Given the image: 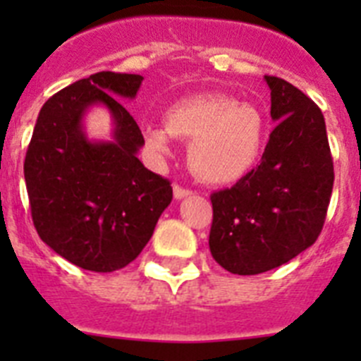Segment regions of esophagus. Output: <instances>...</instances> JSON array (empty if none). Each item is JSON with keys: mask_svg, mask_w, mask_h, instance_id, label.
Masks as SVG:
<instances>
[{"mask_svg": "<svg viewBox=\"0 0 361 361\" xmlns=\"http://www.w3.org/2000/svg\"><path fill=\"white\" fill-rule=\"evenodd\" d=\"M188 195H191L190 190H184V188H180V186H177V184H175V186H173V197H175V199L180 200V199H184V197H188Z\"/></svg>", "mask_w": 361, "mask_h": 361, "instance_id": "34e87169", "label": "esophagus"}]
</instances>
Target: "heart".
I'll use <instances>...</instances> for the list:
<instances>
[{"mask_svg":"<svg viewBox=\"0 0 361 361\" xmlns=\"http://www.w3.org/2000/svg\"><path fill=\"white\" fill-rule=\"evenodd\" d=\"M171 137L191 141V171L208 184H233L244 178L260 159L266 119L255 104L237 103L220 94L184 97L166 111V128L149 124L145 145L153 157L171 155Z\"/></svg>","mask_w":361,"mask_h":361,"instance_id":"b5f03b06","label":"heart"}]
</instances>
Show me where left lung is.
I'll return each instance as SVG.
<instances>
[{"label": "left lung", "instance_id": "obj_1", "mask_svg": "<svg viewBox=\"0 0 361 361\" xmlns=\"http://www.w3.org/2000/svg\"><path fill=\"white\" fill-rule=\"evenodd\" d=\"M271 90V132L260 164L212 195L209 251L235 275H258L317 242L334 171L320 108L291 82L264 75Z\"/></svg>", "mask_w": 361, "mask_h": 361}]
</instances>
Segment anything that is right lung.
<instances>
[{"instance_id": "right-lung-1", "label": "right lung", "mask_w": 361, "mask_h": 361, "mask_svg": "<svg viewBox=\"0 0 361 361\" xmlns=\"http://www.w3.org/2000/svg\"><path fill=\"white\" fill-rule=\"evenodd\" d=\"M137 73L99 72L47 101L25 157V183L41 240L73 266L111 273L139 257L171 199L161 175L137 153L145 137L119 99H135ZM94 106L112 117V139L90 140L84 117Z\"/></svg>"}]
</instances>
